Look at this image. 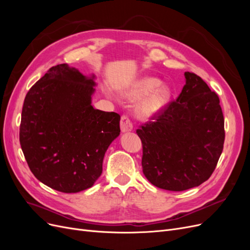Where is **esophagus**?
<instances>
[{"instance_id": "1", "label": "esophagus", "mask_w": 250, "mask_h": 250, "mask_svg": "<svg viewBox=\"0 0 250 250\" xmlns=\"http://www.w3.org/2000/svg\"><path fill=\"white\" fill-rule=\"evenodd\" d=\"M120 126H121V131L122 132H128L132 130V123L130 122L129 118L127 116H122V118H121Z\"/></svg>"}]
</instances>
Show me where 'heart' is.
<instances>
[{"mask_svg": "<svg viewBox=\"0 0 250 250\" xmlns=\"http://www.w3.org/2000/svg\"><path fill=\"white\" fill-rule=\"evenodd\" d=\"M122 96L128 100H139L135 112L142 119H151L160 113L167 105L171 92L167 85L161 84V80L155 77L146 76L125 87Z\"/></svg>", "mask_w": 250, "mask_h": 250, "instance_id": "b5f03b06", "label": "heart"}]
</instances>
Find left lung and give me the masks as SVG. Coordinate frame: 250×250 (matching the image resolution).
<instances>
[{
  "label": "left lung",
  "mask_w": 250,
  "mask_h": 250,
  "mask_svg": "<svg viewBox=\"0 0 250 250\" xmlns=\"http://www.w3.org/2000/svg\"><path fill=\"white\" fill-rule=\"evenodd\" d=\"M176 101L137 130L143 144V173L153 186L185 191L200 186L214 172L224 144L219 97L199 76L185 73Z\"/></svg>",
  "instance_id": "left-lung-1"
}]
</instances>
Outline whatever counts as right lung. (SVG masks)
<instances>
[{"mask_svg": "<svg viewBox=\"0 0 250 250\" xmlns=\"http://www.w3.org/2000/svg\"><path fill=\"white\" fill-rule=\"evenodd\" d=\"M96 76L52 66L26 95L20 143L34 176L62 193L93 187L107 148L120 135L116 112L95 109Z\"/></svg>", "mask_w": 250, "mask_h": 250, "instance_id": "right-lung-1", "label": "right lung"}]
</instances>
